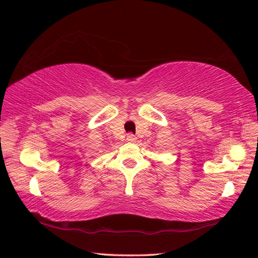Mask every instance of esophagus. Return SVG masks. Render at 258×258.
Listing matches in <instances>:
<instances>
[{
    "mask_svg": "<svg viewBox=\"0 0 258 258\" xmlns=\"http://www.w3.org/2000/svg\"><path fill=\"white\" fill-rule=\"evenodd\" d=\"M126 140H127L128 142H135L136 141V138L134 134H127V136H126Z\"/></svg>",
    "mask_w": 258,
    "mask_h": 258,
    "instance_id": "esophagus-1",
    "label": "esophagus"
}]
</instances>
